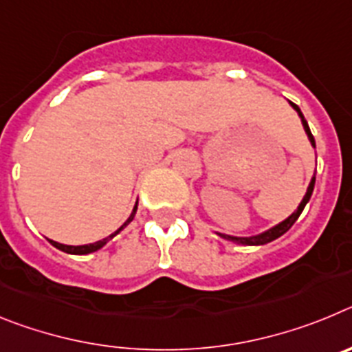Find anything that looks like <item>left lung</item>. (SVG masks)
<instances>
[{"instance_id":"left-lung-1","label":"left lung","mask_w":352,"mask_h":352,"mask_svg":"<svg viewBox=\"0 0 352 352\" xmlns=\"http://www.w3.org/2000/svg\"><path fill=\"white\" fill-rule=\"evenodd\" d=\"M289 104H291V107L294 109V111H296V113H298V116H300V120H301V125H303L305 133H307V138H309L310 144H312L314 148H316V139H314L312 132H310L309 123H307V120H305L303 113H301L300 107H298L296 104H292V102H289ZM314 185H316V174H314L312 179H310L309 188H307V194H305L303 199H301L300 206H298L296 210L292 211V213L289 214L287 219L282 220V222H278V223H276V226L270 227L268 231H263V232H259V234H254V236H231V234H223V232H217V234H219L220 238L227 239V241H231V243L247 245V247H257V245H266V243H270V241H273V239L280 238L282 234H285V232H287L289 229H291L292 223L296 222L298 217H300L301 211H303V208L307 206V203H309V201H310V197H312V192H314Z\"/></svg>"}]
</instances>
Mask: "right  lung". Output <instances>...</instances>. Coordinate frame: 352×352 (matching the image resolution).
<instances>
[{
	"label": "right lung",
	"mask_w": 352,
	"mask_h": 352,
	"mask_svg": "<svg viewBox=\"0 0 352 352\" xmlns=\"http://www.w3.org/2000/svg\"><path fill=\"white\" fill-rule=\"evenodd\" d=\"M135 211H138V203H135V206H133L132 213H130V217H129V219H126V222L123 223V226H121L120 229H118V231H114L113 234H109L107 238L100 239V241H95V243H89V245H77V247H74V245L58 243V241H52V239H49V241H51L52 247H56V248H58V250H61V252H67V254H74V256H86V254H91V252L100 250V248L104 247V245H107L109 239H113L114 236L120 234V232L123 231V229H125V227L129 226L130 222H132L133 217H135Z\"/></svg>",
	"instance_id": "obj_1"
}]
</instances>
